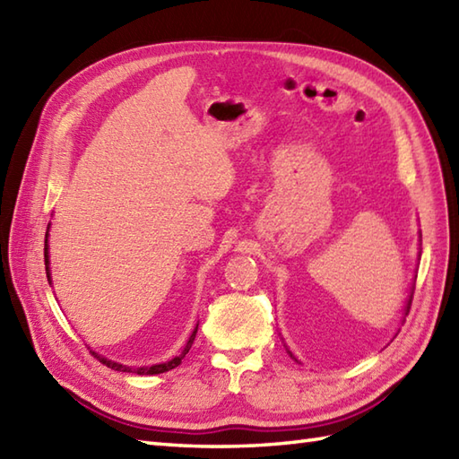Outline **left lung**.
<instances>
[{"label":"left lung","instance_id":"obj_1","mask_svg":"<svg viewBox=\"0 0 459 459\" xmlns=\"http://www.w3.org/2000/svg\"><path fill=\"white\" fill-rule=\"evenodd\" d=\"M420 238H422V235H420ZM418 256H420V255H418ZM412 294H414V286H412V290H411V296H408V299H406V306H404V317L408 316V311H411V304H412ZM281 341H284V337H281ZM284 347H286V353H288L291 359H294L296 363H299V365H301V360H299V359H298L294 353H291L290 347L286 345V341H284Z\"/></svg>","mask_w":459,"mask_h":459}]
</instances>
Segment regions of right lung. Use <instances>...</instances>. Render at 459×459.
I'll return each mask as SVG.
<instances>
[{"instance_id":"obj_1","label":"right lung","mask_w":459,"mask_h":459,"mask_svg":"<svg viewBox=\"0 0 459 459\" xmlns=\"http://www.w3.org/2000/svg\"><path fill=\"white\" fill-rule=\"evenodd\" d=\"M48 229H51V222L47 224V235H45V270H47L48 284H53V278H51V258H48ZM197 327H199V324L195 325L193 333L189 335L187 343H185L183 351H181V353H179L178 357H173L171 360H165V363L152 365V367H128V365L116 363V360H110V359H106V357L99 355V353H96V351H92V355H94L96 359H99L102 365L110 367V368H114V370H122V373H135V375H160V373H168V370H171V368H175V367H179L181 360L185 359V355L189 353V349H191L193 341H195V335H197Z\"/></svg>"}]
</instances>
